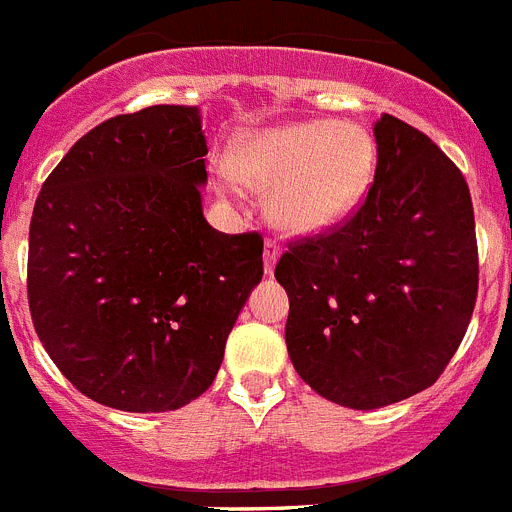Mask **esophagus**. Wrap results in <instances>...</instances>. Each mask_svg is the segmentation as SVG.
I'll return each instance as SVG.
<instances>
[{"mask_svg": "<svg viewBox=\"0 0 512 512\" xmlns=\"http://www.w3.org/2000/svg\"><path fill=\"white\" fill-rule=\"evenodd\" d=\"M278 257H280V245L275 242V239H267L265 250H262V260H265V275H273Z\"/></svg>", "mask_w": 512, "mask_h": 512, "instance_id": "esophagus-1", "label": "esophagus"}]
</instances>
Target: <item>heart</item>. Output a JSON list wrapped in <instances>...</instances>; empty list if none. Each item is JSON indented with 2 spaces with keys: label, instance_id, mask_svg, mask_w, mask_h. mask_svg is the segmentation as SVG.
<instances>
[{
  "label": "heart",
  "instance_id": "1",
  "mask_svg": "<svg viewBox=\"0 0 512 512\" xmlns=\"http://www.w3.org/2000/svg\"><path fill=\"white\" fill-rule=\"evenodd\" d=\"M375 140L354 122H290L234 137L224 173L267 188V219L290 234H319L344 222L375 173Z\"/></svg>",
  "mask_w": 512,
  "mask_h": 512
}]
</instances>
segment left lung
<instances>
[{
	"mask_svg": "<svg viewBox=\"0 0 512 512\" xmlns=\"http://www.w3.org/2000/svg\"><path fill=\"white\" fill-rule=\"evenodd\" d=\"M375 142V181L357 214L290 245L275 265L290 301V362L321 398L354 411L439 380L480 280L472 199L457 165L390 114L375 122Z\"/></svg>",
	"mask_w": 512,
	"mask_h": 512,
	"instance_id": "8db88e82",
	"label": "left lung"
}]
</instances>
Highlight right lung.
<instances>
[{"mask_svg": "<svg viewBox=\"0 0 512 512\" xmlns=\"http://www.w3.org/2000/svg\"><path fill=\"white\" fill-rule=\"evenodd\" d=\"M199 107L101 122L43 183L30 222L27 301L55 367L86 398L130 413L209 390L262 280V237L204 219Z\"/></svg>", "mask_w": 512, "mask_h": 512, "instance_id": "add662e5", "label": "right lung"}]
</instances>
